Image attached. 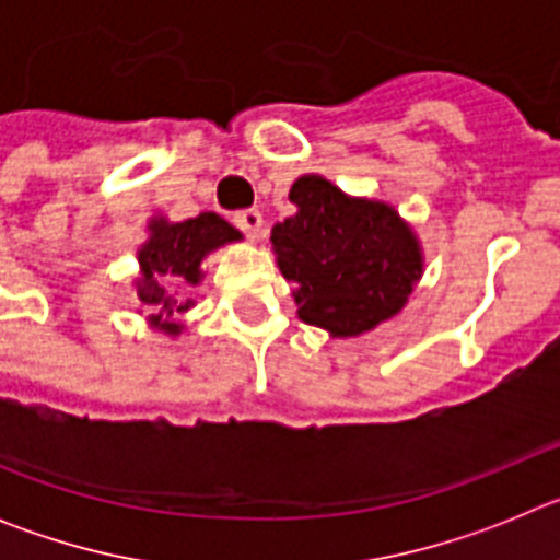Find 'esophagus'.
Here are the masks:
<instances>
[{"label":"esophagus","instance_id":"obj_1","mask_svg":"<svg viewBox=\"0 0 560 560\" xmlns=\"http://www.w3.org/2000/svg\"><path fill=\"white\" fill-rule=\"evenodd\" d=\"M232 221H235L237 230L244 232L246 237H252V241L264 235V215H260V212H257V210L237 212V215Z\"/></svg>","mask_w":560,"mask_h":560}]
</instances>
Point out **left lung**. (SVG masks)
I'll list each match as a JSON object with an SVG mask.
<instances>
[{
    "label": "left lung",
    "instance_id": "left-lung-1",
    "mask_svg": "<svg viewBox=\"0 0 560 560\" xmlns=\"http://www.w3.org/2000/svg\"><path fill=\"white\" fill-rule=\"evenodd\" d=\"M296 212L271 230L277 264L296 283L300 319L359 336L398 314L423 264L409 226L378 201L348 199L323 176L291 187Z\"/></svg>",
    "mask_w": 560,
    "mask_h": 560
}]
</instances>
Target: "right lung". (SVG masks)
Listing matches in <instances>:
<instances>
[{
    "label": "right lung",
    "instance_id": "1",
    "mask_svg": "<svg viewBox=\"0 0 560 560\" xmlns=\"http://www.w3.org/2000/svg\"><path fill=\"white\" fill-rule=\"evenodd\" d=\"M151 241L140 249V300L148 305V311H156L153 319L160 323L162 316H173L179 311H187V305H179V300L167 289L185 283H199V264L205 255L219 249L221 244L237 241L241 232L226 224L215 212H201L199 219L182 221V224H165L153 221ZM167 334H179L176 325H162Z\"/></svg>",
    "mask_w": 560,
    "mask_h": 560
}]
</instances>
